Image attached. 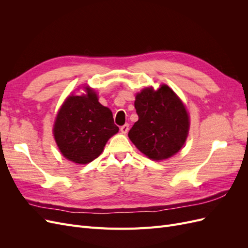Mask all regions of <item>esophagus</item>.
Here are the masks:
<instances>
[{
	"instance_id": "esophagus-1",
	"label": "esophagus",
	"mask_w": 248,
	"mask_h": 248,
	"mask_svg": "<svg viewBox=\"0 0 248 248\" xmlns=\"http://www.w3.org/2000/svg\"><path fill=\"white\" fill-rule=\"evenodd\" d=\"M128 129H129V125L128 124H124L123 126H121V128H120V130H121V132L122 133H127V132H128Z\"/></svg>"
}]
</instances>
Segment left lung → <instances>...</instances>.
Wrapping results in <instances>:
<instances>
[{
  "instance_id": "left-lung-1",
  "label": "left lung",
  "mask_w": 248,
  "mask_h": 248,
  "mask_svg": "<svg viewBox=\"0 0 248 248\" xmlns=\"http://www.w3.org/2000/svg\"><path fill=\"white\" fill-rule=\"evenodd\" d=\"M139 120L128 137L149 158L167 159L184 145L189 129L186 108L178 96L167 85L157 91L142 90L134 101Z\"/></svg>"
}]
</instances>
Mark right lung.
Instances as JSON below:
<instances>
[{"instance_id":"obj_1","label":"right lung","mask_w":248,"mask_h":248,"mask_svg":"<svg viewBox=\"0 0 248 248\" xmlns=\"http://www.w3.org/2000/svg\"><path fill=\"white\" fill-rule=\"evenodd\" d=\"M119 131L109 108L88 89L85 96H69L57 116L54 136L60 151L76 163L93 161Z\"/></svg>"}]
</instances>
